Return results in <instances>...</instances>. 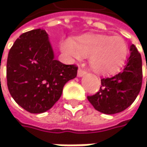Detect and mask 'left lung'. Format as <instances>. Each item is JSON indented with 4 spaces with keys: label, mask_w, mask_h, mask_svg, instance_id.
Instances as JSON below:
<instances>
[{
    "label": "left lung",
    "mask_w": 147,
    "mask_h": 147,
    "mask_svg": "<svg viewBox=\"0 0 147 147\" xmlns=\"http://www.w3.org/2000/svg\"><path fill=\"white\" fill-rule=\"evenodd\" d=\"M77 69L55 60L48 34L43 29L23 33L10 48L7 84L12 98L32 114L48 111L60 99L64 84Z\"/></svg>",
    "instance_id": "obj_1"
}]
</instances>
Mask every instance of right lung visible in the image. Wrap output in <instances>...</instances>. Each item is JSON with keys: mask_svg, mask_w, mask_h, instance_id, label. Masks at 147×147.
Listing matches in <instances>:
<instances>
[{"mask_svg": "<svg viewBox=\"0 0 147 147\" xmlns=\"http://www.w3.org/2000/svg\"><path fill=\"white\" fill-rule=\"evenodd\" d=\"M142 84V61L134 45L129 46V56L119 74L101 79L100 91L87 97L100 113L114 115L125 110L136 100Z\"/></svg>", "mask_w": 147, "mask_h": 147, "instance_id": "1", "label": "right lung"}]
</instances>
